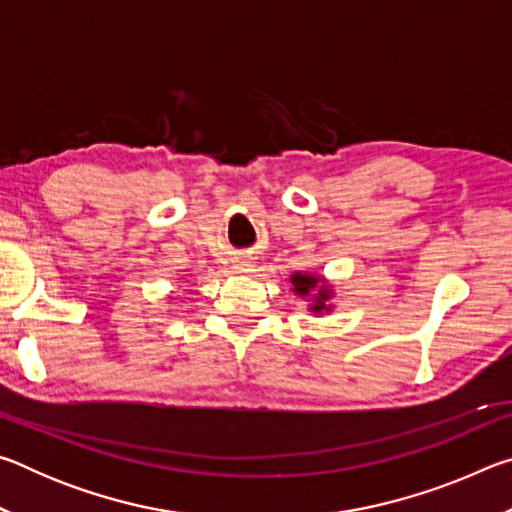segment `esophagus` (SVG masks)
I'll return each instance as SVG.
<instances>
[{
	"mask_svg": "<svg viewBox=\"0 0 512 512\" xmlns=\"http://www.w3.org/2000/svg\"><path fill=\"white\" fill-rule=\"evenodd\" d=\"M232 268H235L237 273H248V271H253V264H250V259H237Z\"/></svg>",
	"mask_w": 512,
	"mask_h": 512,
	"instance_id": "esophagus-1",
	"label": "esophagus"
}]
</instances>
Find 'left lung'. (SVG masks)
<instances>
[{
    "mask_svg": "<svg viewBox=\"0 0 512 512\" xmlns=\"http://www.w3.org/2000/svg\"><path fill=\"white\" fill-rule=\"evenodd\" d=\"M291 291L293 296L307 302V311L314 316H327L334 311V284L325 275L296 271L291 275Z\"/></svg>",
    "mask_w": 512,
    "mask_h": 512,
    "instance_id": "8db88e82",
    "label": "left lung"
}]
</instances>
